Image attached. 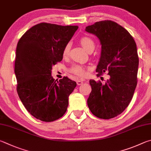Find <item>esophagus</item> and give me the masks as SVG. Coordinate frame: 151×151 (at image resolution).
Instances as JSON below:
<instances>
[{"instance_id": "esophagus-1", "label": "esophagus", "mask_w": 151, "mask_h": 151, "mask_svg": "<svg viewBox=\"0 0 151 151\" xmlns=\"http://www.w3.org/2000/svg\"><path fill=\"white\" fill-rule=\"evenodd\" d=\"M83 81H81V80H78L77 81V84L78 86H80V85H82L83 84Z\"/></svg>"}]
</instances>
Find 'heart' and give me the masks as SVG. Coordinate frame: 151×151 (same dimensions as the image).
Returning <instances> with one entry per match:
<instances>
[{"instance_id":"1","label":"heart","mask_w":151,"mask_h":151,"mask_svg":"<svg viewBox=\"0 0 151 151\" xmlns=\"http://www.w3.org/2000/svg\"><path fill=\"white\" fill-rule=\"evenodd\" d=\"M80 42L81 46L85 49L87 52H89L91 50H94L95 48V43L93 40L89 36H82L80 38ZM70 50V44L67 43L62 50V55L63 58H66L68 56ZM88 68L84 67L81 65H73L70 68V72L78 77H84L87 75V70Z\"/></svg>"}]
</instances>
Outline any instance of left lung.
Instances as JSON below:
<instances>
[{"label":"left lung","mask_w":151,"mask_h":151,"mask_svg":"<svg viewBox=\"0 0 151 151\" xmlns=\"http://www.w3.org/2000/svg\"><path fill=\"white\" fill-rule=\"evenodd\" d=\"M86 31L96 35L101 44L97 76L105 72L109 75L104 84L89 80L88 105L97 117L109 119L123 113L133 98L139 67L137 45L126 29L111 20L97 22Z\"/></svg>","instance_id":"left-lung-1"}]
</instances>
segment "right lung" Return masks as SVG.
I'll return each instance as SVG.
<instances>
[{
	"label": "right lung",
	"instance_id": "obj_1",
	"mask_svg": "<svg viewBox=\"0 0 151 151\" xmlns=\"http://www.w3.org/2000/svg\"><path fill=\"white\" fill-rule=\"evenodd\" d=\"M78 28L42 22L26 31L18 42L17 93L26 110L39 120L55 121L67 111L69 96L77 83L68 77L55 80L51 71L52 65L62 61L63 47Z\"/></svg>",
	"mask_w": 151,
	"mask_h": 151
}]
</instances>
